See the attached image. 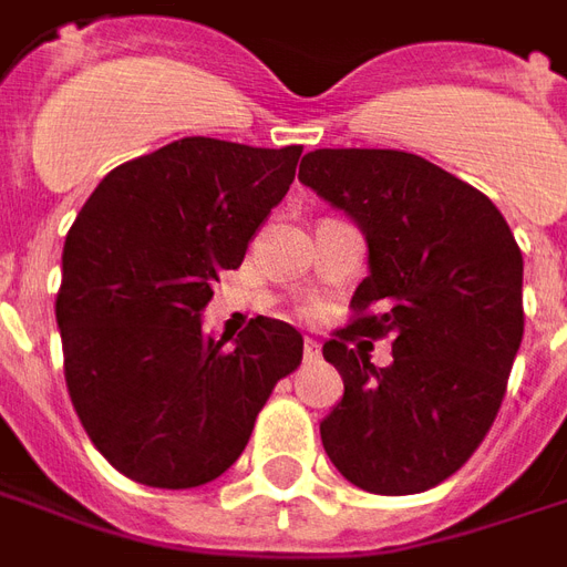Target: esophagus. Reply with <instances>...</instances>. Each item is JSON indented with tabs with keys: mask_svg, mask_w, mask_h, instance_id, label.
Returning a JSON list of instances; mask_svg holds the SVG:
<instances>
[{
	"mask_svg": "<svg viewBox=\"0 0 567 567\" xmlns=\"http://www.w3.org/2000/svg\"><path fill=\"white\" fill-rule=\"evenodd\" d=\"M319 359V343L317 340L305 338V361H317Z\"/></svg>",
	"mask_w": 567,
	"mask_h": 567,
	"instance_id": "esophagus-1",
	"label": "esophagus"
}]
</instances>
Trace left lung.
<instances>
[{"mask_svg": "<svg viewBox=\"0 0 567 567\" xmlns=\"http://www.w3.org/2000/svg\"><path fill=\"white\" fill-rule=\"evenodd\" d=\"M299 178L368 238L352 322L322 347L343 380L322 449L361 491H430L470 461L505 398L523 340L520 248L481 190L410 152L317 148ZM355 333L395 338L389 369L348 349Z\"/></svg>", "mask_w": 567, "mask_h": 567, "instance_id": "obj_1", "label": "left lung"}]
</instances>
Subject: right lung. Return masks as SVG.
I'll return each instance as SVG.
<instances>
[{
	"mask_svg": "<svg viewBox=\"0 0 567 567\" xmlns=\"http://www.w3.org/2000/svg\"><path fill=\"white\" fill-rule=\"evenodd\" d=\"M301 146L185 137L95 187L68 229L56 322L89 440L122 475L187 491L238 461L305 340L257 317L236 343L203 331L215 280L287 197Z\"/></svg>",
	"mask_w": 567,
	"mask_h": 567,
	"instance_id": "right-lung-1",
	"label": "right lung"
}]
</instances>
